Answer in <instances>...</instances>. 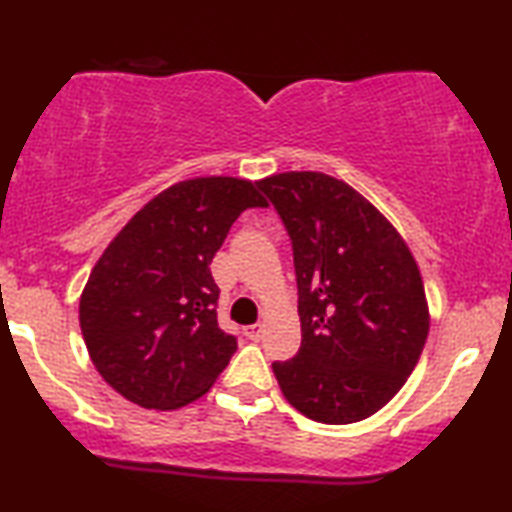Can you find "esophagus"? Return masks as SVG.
I'll use <instances>...</instances> for the list:
<instances>
[{
  "instance_id": "1",
  "label": "esophagus",
  "mask_w": 512,
  "mask_h": 512,
  "mask_svg": "<svg viewBox=\"0 0 512 512\" xmlns=\"http://www.w3.org/2000/svg\"><path fill=\"white\" fill-rule=\"evenodd\" d=\"M243 336L250 338V341H259V336H262V325L243 327Z\"/></svg>"
}]
</instances>
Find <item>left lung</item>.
Returning <instances> with one entry per match:
<instances>
[{"label": "left lung", "instance_id": "8db88e82", "mask_svg": "<svg viewBox=\"0 0 512 512\" xmlns=\"http://www.w3.org/2000/svg\"><path fill=\"white\" fill-rule=\"evenodd\" d=\"M257 187L290 236L297 273L301 348L271 364L280 390L315 422L364 420L401 390L427 341L415 259L343 181L290 171Z\"/></svg>", "mask_w": 512, "mask_h": 512}]
</instances>
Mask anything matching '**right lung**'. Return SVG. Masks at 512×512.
Masks as SVG:
<instances>
[{"mask_svg":"<svg viewBox=\"0 0 512 512\" xmlns=\"http://www.w3.org/2000/svg\"><path fill=\"white\" fill-rule=\"evenodd\" d=\"M257 183L213 176L150 199L104 250L81 297V331L99 376L143 408H181L208 392L236 352L218 325L211 262Z\"/></svg>","mask_w":512,"mask_h":512,"instance_id":"1","label":"right lung"}]
</instances>
